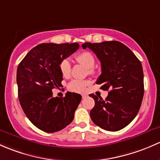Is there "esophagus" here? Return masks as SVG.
<instances>
[{"instance_id": "34e87169", "label": "esophagus", "mask_w": 160, "mask_h": 160, "mask_svg": "<svg viewBox=\"0 0 160 160\" xmlns=\"http://www.w3.org/2000/svg\"><path fill=\"white\" fill-rule=\"evenodd\" d=\"M86 97H88V95H87V94H82V98H86Z\"/></svg>"}]
</instances>
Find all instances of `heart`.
<instances>
[{
  "label": "heart",
  "instance_id": "heart-1",
  "mask_svg": "<svg viewBox=\"0 0 160 160\" xmlns=\"http://www.w3.org/2000/svg\"><path fill=\"white\" fill-rule=\"evenodd\" d=\"M75 60L77 62L83 65L88 69V72L90 75L95 74V70L92 67L95 65V58L92 53L88 52H82L75 55ZM60 72L64 78H68L71 74V65L70 62L67 59H64L61 62L59 65ZM88 85V82L85 80H72L69 82L68 88L70 91L74 92H84L86 90L87 86Z\"/></svg>",
  "mask_w": 160,
  "mask_h": 160
}]
</instances>
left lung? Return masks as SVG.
I'll return each mask as SVG.
<instances>
[{
    "instance_id": "1",
    "label": "left lung",
    "mask_w": 160,
    "mask_h": 160,
    "mask_svg": "<svg viewBox=\"0 0 160 160\" xmlns=\"http://www.w3.org/2000/svg\"><path fill=\"white\" fill-rule=\"evenodd\" d=\"M101 62L102 74L97 84L109 90L105 100L91 94L95 106L90 112L94 123L107 131L123 129L135 118L144 95L143 71L140 61L125 44L117 41L85 42Z\"/></svg>"
}]
</instances>
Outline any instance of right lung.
<instances>
[{
  "label": "right lung",
  "instance_id": "1",
  "mask_svg": "<svg viewBox=\"0 0 160 160\" xmlns=\"http://www.w3.org/2000/svg\"><path fill=\"white\" fill-rule=\"evenodd\" d=\"M78 43H43L33 48L20 62L17 84L20 104L26 116L46 132L60 131L70 124L79 105V94L67 92L53 97L52 90L62 87L61 62L75 52Z\"/></svg>",
  "mask_w": 160,
  "mask_h": 160
}]
</instances>
